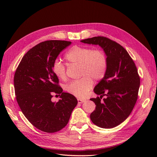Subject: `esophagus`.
I'll use <instances>...</instances> for the list:
<instances>
[{"instance_id":"34e87169","label":"esophagus","mask_w":157,"mask_h":157,"mask_svg":"<svg viewBox=\"0 0 157 157\" xmlns=\"http://www.w3.org/2000/svg\"><path fill=\"white\" fill-rule=\"evenodd\" d=\"M85 101L83 100V99H79V98H78V102L79 104H82L83 102H84Z\"/></svg>"}]
</instances>
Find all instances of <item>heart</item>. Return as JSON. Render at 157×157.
Instances as JSON below:
<instances>
[{
    "label": "heart",
    "instance_id": "heart-1",
    "mask_svg": "<svg viewBox=\"0 0 157 157\" xmlns=\"http://www.w3.org/2000/svg\"><path fill=\"white\" fill-rule=\"evenodd\" d=\"M65 58L70 63L80 65V76H83L66 85L65 90L78 98H83L93 86L92 79L98 81L104 76L108 67L107 56L100 49L76 46L69 49ZM52 70L59 79L67 78L66 67L60 60H54Z\"/></svg>",
    "mask_w": 157,
    "mask_h": 157
}]
</instances>
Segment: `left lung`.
I'll list each match as a JSON object with an SVG mask.
<instances>
[{"label":"left lung","mask_w":157,"mask_h":157,"mask_svg":"<svg viewBox=\"0 0 157 157\" xmlns=\"http://www.w3.org/2000/svg\"><path fill=\"white\" fill-rule=\"evenodd\" d=\"M81 42L99 45L108 59L105 75L94 90L101 97L90 98L96 105L90 119L101 128L117 127L128 117L137 100L140 77L136 64L124 48L108 37H94Z\"/></svg>","instance_id":"8db88e82"}]
</instances>
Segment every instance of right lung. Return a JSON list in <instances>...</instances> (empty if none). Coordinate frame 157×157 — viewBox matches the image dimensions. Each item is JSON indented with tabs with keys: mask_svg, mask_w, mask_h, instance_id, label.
<instances>
[{
	"mask_svg": "<svg viewBox=\"0 0 157 157\" xmlns=\"http://www.w3.org/2000/svg\"><path fill=\"white\" fill-rule=\"evenodd\" d=\"M71 44L59 40L40 43L23 56L14 74L15 95L22 113L44 132H56L67 125L78 104L74 95L63 92L52 70L54 60ZM55 93L61 98L57 103L51 101Z\"/></svg>",
	"mask_w": 157,
	"mask_h": 157,
	"instance_id": "add662e5",
	"label": "right lung"
}]
</instances>
